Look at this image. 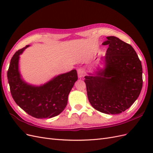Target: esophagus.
Here are the masks:
<instances>
[{
	"label": "esophagus",
	"instance_id": "1",
	"mask_svg": "<svg viewBox=\"0 0 153 153\" xmlns=\"http://www.w3.org/2000/svg\"><path fill=\"white\" fill-rule=\"evenodd\" d=\"M77 73H78V76L79 78H83L85 76V71L84 69L83 68H79L77 70Z\"/></svg>",
	"mask_w": 153,
	"mask_h": 153
}]
</instances>
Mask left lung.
<instances>
[{"label":"left lung","instance_id":"1","mask_svg":"<svg viewBox=\"0 0 153 153\" xmlns=\"http://www.w3.org/2000/svg\"><path fill=\"white\" fill-rule=\"evenodd\" d=\"M109 45L104 67L85 76L87 93L92 107L107 114H119L129 108L142 87V68L130 45L115 36L106 37Z\"/></svg>","mask_w":153,"mask_h":153}]
</instances>
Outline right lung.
<instances>
[{
  "mask_svg": "<svg viewBox=\"0 0 153 153\" xmlns=\"http://www.w3.org/2000/svg\"><path fill=\"white\" fill-rule=\"evenodd\" d=\"M29 47L18 50L13 56L7 71V79L13 100L31 116L38 119L52 118L66 108L68 95L78 80L75 69L55 76L39 85L27 83L19 68L20 55Z\"/></svg>",
  "mask_w": 153,
  "mask_h": 153,
  "instance_id": "right-lung-1",
  "label": "right lung"
}]
</instances>
